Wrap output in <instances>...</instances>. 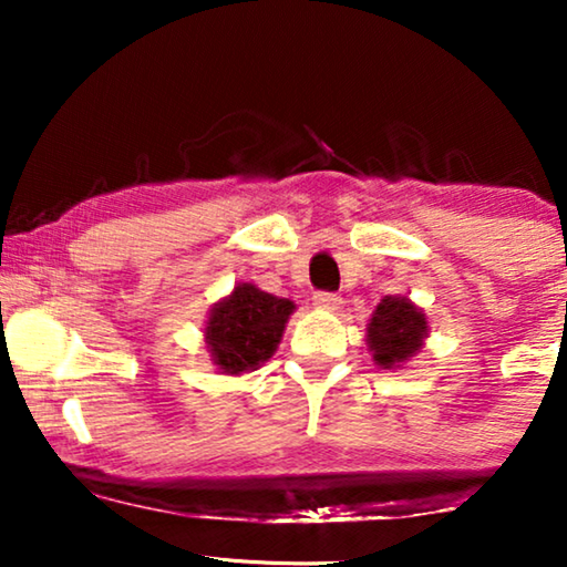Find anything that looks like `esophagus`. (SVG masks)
I'll return each instance as SVG.
<instances>
[{
    "instance_id": "obj_1",
    "label": "esophagus",
    "mask_w": 567,
    "mask_h": 567,
    "mask_svg": "<svg viewBox=\"0 0 567 567\" xmlns=\"http://www.w3.org/2000/svg\"><path fill=\"white\" fill-rule=\"evenodd\" d=\"M315 305L320 309H338L340 307V297L332 291H317L315 293Z\"/></svg>"
}]
</instances>
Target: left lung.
I'll return each mask as SVG.
<instances>
[{
    "label": "left lung",
    "mask_w": 567,
    "mask_h": 567,
    "mask_svg": "<svg viewBox=\"0 0 567 567\" xmlns=\"http://www.w3.org/2000/svg\"><path fill=\"white\" fill-rule=\"evenodd\" d=\"M429 338L425 315L408 297H384L367 328V343L379 369H400Z\"/></svg>",
    "instance_id": "left-lung-1"
}]
</instances>
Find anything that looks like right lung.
<instances>
[{
    "label": "right lung",
    "mask_w": 567,
    "mask_h": 567,
    "mask_svg": "<svg viewBox=\"0 0 567 567\" xmlns=\"http://www.w3.org/2000/svg\"><path fill=\"white\" fill-rule=\"evenodd\" d=\"M293 301L237 284L229 297L212 307L206 320V346L221 374H247L276 353Z\"/></svg>",
    "instance_id": "1"
}]
</instances>
